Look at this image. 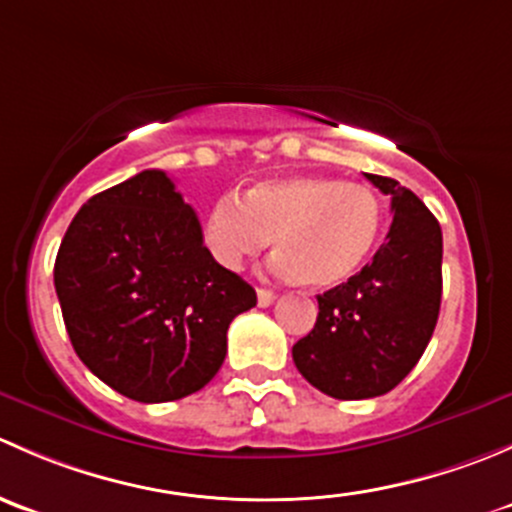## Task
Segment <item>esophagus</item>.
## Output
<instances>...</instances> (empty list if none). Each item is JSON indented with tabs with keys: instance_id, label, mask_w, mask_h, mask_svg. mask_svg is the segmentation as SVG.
I'll list each match as a JSON object with an SVG mask.
<instances>
[{
	"instance_id": "1",
	"label": "esophagus",
	"mask_w": 512,
	"mask_h": 512,
	"mask_svg": "<svg viewBox=\"0 0 512 512\" xmlns=\"http://www.w3.org/2000/svg\"><path fill=\"white\" fill-rule=\"evenodd\" d=\"M275 302V292H270V289H257V304L260 307H270V304Z\"/></svg>"
}]
</instances>
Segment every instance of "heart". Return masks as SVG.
Returning a JSON list of instances; mask_svg holds the SVG:
<instances>
[{
    "label": "heart",
    "mask_w": 512,
    "mask_h": 512,
    "mask_svg": "<svg viewBox=\"0 0 512 512\" xmlns=\"http://www.w3.org/2000/svg\"><path fill=\"white\" fill-rule=\"evenodd\" d=\"M384 205L364 183L327 175L260 180L240 195L215 200L203 240L225 270H240L275 237L270 270L314 289L347 282L379 240Z\"/></svg>",
    "instance_id": "1"
}]
</instances>
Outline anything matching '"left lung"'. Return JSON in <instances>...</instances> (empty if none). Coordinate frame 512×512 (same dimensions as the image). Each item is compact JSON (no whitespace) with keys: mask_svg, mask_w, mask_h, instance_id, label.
Returning a JSON list of instances; mask_svg holds the SVG:
<instances>
[{"mask_svg":"<svg viewBox=\"0 0 512 512\" xmlns=\"http://www.w3.org/2000/svg\"><path fill=\"white\" fill-rule=\"evenodd\" d=\"M364 175L391 195L389 235L361 272L319 294L317 324L292 347L299 374L342 401L401 384L426 352L441 309V225L394 178Z\"/></svg>","mask_w":512,"mask_h":512,"instance_id":"obj_1","label":"left lung"}]
</instances>
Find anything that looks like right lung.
Listing matches in <instances>:
<instances>
[{"instance_id": "right-lung-1", "label": "right lung", "mask_w": 512, "mask_h": 512, "mask_svg": "<svg viewBox=\"0 0 512 512\" xmlns=\"http://www.w3.org/2000/svg\"><path fill=\"white\" fill-rule=\"evenodd\" d=\"M54 287L79 359L143 404L203 389L223 366L230 322L257 304L255 289L213 260L163 170H143L76 213Z\"/></svg>"}]
</instances>
